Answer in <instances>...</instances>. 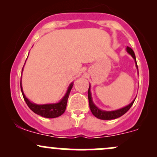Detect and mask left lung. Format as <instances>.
<instances>
[{
  "label": "left lung",
  "mask_w": 157,
  "mask_h": 157,
  "mask_svg": "<svg viewBox=\"0 0 157 157\" xmlns=\"http://www.w3.org/2000/svg\"><path fill=\"white\" fill-rule=\"evenodd\" d=\"M126 51H127L128 53L132 57L133 59L135 60V62H136V66L138 69L137 63H136V55H135L134 52L131 48L129 47H126ZM138 73H139V70H138ZM134 100L131 102L130 104H129L128 105L125 106V107L122 108V109H117V110L114 111H103L99 109V108H97V106L94 105V103L93 102L92 100V97H91V93H90V85L89 86L88 89V100H89V106H90V111H91L92 114L95 116L97 118L101 119V120H112V119H116L117 117H121L122 115H124L126 112H127L129 111V109H130L131 106L132 105V104L134 103Z\"/></svg>",
  "instance_id": "left-lung-1"
}]
</instances>
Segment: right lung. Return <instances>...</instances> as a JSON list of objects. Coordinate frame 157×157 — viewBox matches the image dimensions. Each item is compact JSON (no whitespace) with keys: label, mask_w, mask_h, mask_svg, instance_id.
I'll return each instance as SVG.
<instances>
[{"label":"right lung","mask_w":157,"mask_h":157,"mask_svg":"<svg viewBox=\"0 0 157 157\" xmlns=\"http://www.w3.org/2000/svg\"><path fill=\"white\" fill-rule=\"evenodd\" d=\"M20 85H21V93H22L23 98H24L25 102H26L28 107L31 109V110L33 111L35 114H39V115L42 116L43 117L55 118V117H58L64 113L66 107H67V100H68L70 93L71 91L72 86H73V83L70 84L64 97L61 99L60 102H58V103L43 104V105H37V104L31 102L29 99L25 97L24 92H23L22 87H21V81Z\"/></svg>","instance_id":"add662e5"}]
</instances>
